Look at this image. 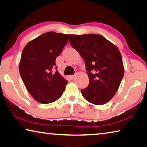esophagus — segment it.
<instances>
[{"mask_svg":"<svg viewBox=\"0 0 147 147\" xmlns=\"http://www.w3.org/2000/svg\"><path fill=\"white\" fill-rule=\"evenodd\" d=\"M75 74H73V75H70L69 76V78H71V79H74V78L75 77Z\"/></svg>","mask_w":147,"mask_h":147,"instance_id":"34e87169","label":"esophagus"}]
</instances>
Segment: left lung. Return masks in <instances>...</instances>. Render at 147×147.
Wrapping results in <instances>:
<instances>
[{"mask_svg":"<svg viewBox=\"0 0 147 147\" xmlns=\"http://www.w3.org/2000/svg\"><path fill=\"white\" fill-rule=\"evenodd\" d=\"M69 41L84 59L90 79L88 87L81 90L84 98L96 105L107 103L115 95L124 76L119 50L97 34H71Z\"/></svg>","mask_w":147,"mask_h":147,"instance_id":"left-lung-1","label":"left lung"}]
</instances>
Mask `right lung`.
<instances>
[{
    "mask_svg": "<svg viewBox=\"0 0 147 147\" xmlns=\"http://www.w3.org/2000/svg\"><path fill=\"white\" fill-rule=\"evenodd\" d=\"M70 34L48 32L30 41L23 49L19 65L22 80L31 96L39 103H52L61 97L68 81L56 71L55 59Z\"/></svg>",
    "mask_w": 147,
    "mask_h": 147,
    "instance_id": "1",
    "label": "right lung"
}]
</instances>
